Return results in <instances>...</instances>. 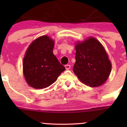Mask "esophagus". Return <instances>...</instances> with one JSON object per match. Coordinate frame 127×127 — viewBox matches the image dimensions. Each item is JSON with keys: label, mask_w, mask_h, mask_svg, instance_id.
Segmentation results:
<instances>
[{"label": "esophagus", "mask_w": 127, "mask_h": 127, "mask_svg": "<svg viewBox=\"0 0 127 127\" xmlns=\"http://www.w3.org/2000/svg\"><path fill=\"white\" fill-rule=\"evenodd\" d=\"M70 67H71V66L69 64H67V65H65V68H66V70H68L69 69Z\"/></svg>", "instance_id": "esophagus-1"}]
</instances>
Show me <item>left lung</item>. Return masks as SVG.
<instances>
[{"label": "left lung", "instance_id": "obj_1", "mask_svg": "<svg viewBox=\"0 0 127 127\" xmlns=\"http://www.w3.org/2000/svg\"><path fill=\"white\" fill-rule=\"evenodd\" d=\"M75 63L73 71L81 82L91 87L103 85L109 78L112 64L103 45L90 37L75 45Z\"/></svg>", "mask_w": 127, "mask_h": 127}]
</instances>
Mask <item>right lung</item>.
<instances>
[{
  "label": "right lung",
  "instance_id": "1",
  "mask_svg": "<svg viewBox=\"0 0 127 127\" xmlns=\"http://www.w3.org/2000/svg\"><path fill=\"white\" fill-rule=\"evenodd\" d=\"M55 42L48 35L34 40L26 51L23 64L24 79L35 89L47 88L57 80L64 66L53 53Z\"/></svg>",
  "mask_w": 127,
  "mask_h": 127
}]
</instances>
